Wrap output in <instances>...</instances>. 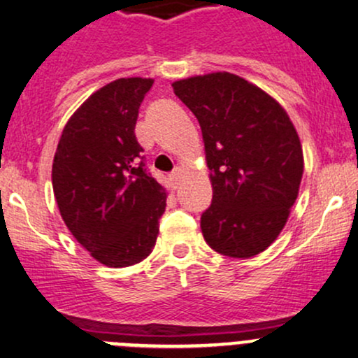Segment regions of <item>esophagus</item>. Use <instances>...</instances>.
<instances>
[{
    "mask_svg": "<svg viewBox=\"0 0 358 358\" xmlns=\"http://www.w3.org/2000/svg\"><path fill=\"white\" fill-rule=\"evenodd\" d=\"M180 178H182V169H180V167H176L174 171L171 172V176H169V179H171L172 186H174V187L178 186V184H179Z\"/></svg>",
    "mask_w": 358,
    "mask_h": 358,
    "instance_id": "obj_1",
    "label": "esophagus"
}]
</instances>
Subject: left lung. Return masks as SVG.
<instances>
[{"label": "left lung", "instance_id": "8db88e82", "mask_svg": "<svg viewBox=\"0 0 358 358\" xmlns=\"http://www.w3.org/2000/svg\"><path fill=\"white\" fill-rule=\"evenodd\" d=\"M201 126L213 198L201 215L211 249L230 257L263 252L287 224L301 186L299 134L275 99L232 73L172 83Z\"/></svg>", "mask_w": 358, "mask_h": 358}]
</instances>
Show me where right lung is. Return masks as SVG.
I'll return each instance as SVG.
<instances>
[{"mask_svg":"<svg viewBox=\"0 0 358 358\" xmlns=\"http://www.w3.org/2000/svg\"><path fill=\"white\" fill-rule=\"evenodd\" d=\"M150 78H119L92 94L64 126L52 189L75 239L102 264L131 266L152 252L165 189L134 136Z\"/></svg>","mask_w":358,"mask_h":358,"instance_id":"1","label":"right lung"}]
</instances>
